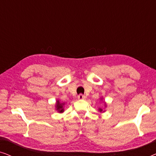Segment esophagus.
Listing matches in <instances>:
<instances>
[{
    "label": "esophagus",
    "mask_w": 156,
    "mask_h": 156,
    "mask_svg": "<svg viewBox=\"0 0 156 156\" xmlns=\"http://www.w3.org/2000/svg\"><path fill=\"white\" fill-rule=\"evenodd\" d=\"M78 99H86V96L83 95L82 94H80L78 95Z\"/></svg>",
    "instance_id": "obj_1"
}]
</instances>
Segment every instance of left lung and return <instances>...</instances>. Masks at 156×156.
Here are the masks:
<instances>
[{
    "instance_id": "1",
    "label": "left lung",
    "mask_w": 156,
    "mask_h": 156,
    "mask_svg": "<svg viewBox=\"0 0 156 156\" xmlns=\"http://www.w3.org/2000/svg\"><path fill=\"white\" fill-rule=\"evenodd\" d=\"M99 111H100V112H102V109H101V108H99Z\"/></svg>"
}]
</instances>
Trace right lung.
Segmentation results:
<instances>
[{"mask_svg": "<svg viewBox=\"0 0 156 156\" xmlns=\"http://www.w3.org/2000/svg\"><path fill=\"white\" fill-rule=\"evenodd\" d=\"M65 104H62V103H59V101H57V104H56V108H57V110L58 111L59 113L61 112H64V109H63V106Z\"/></svg>", "mask_w": 156, "mask_h": 156, "instance_id": "add662e5", "label": "right lung"}]
</instances>
